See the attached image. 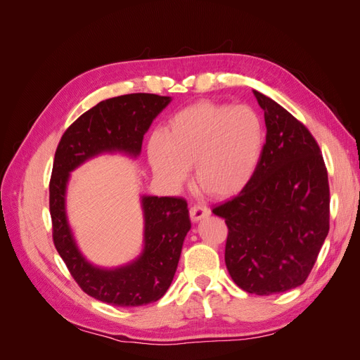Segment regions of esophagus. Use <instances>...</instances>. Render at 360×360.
Instances as JSON below:
<instances>
[{"label": "esophagus", "instance_id": "obj_1", "mask_svg": "<svg viewBox=\"0 0 360 360\" xmlns=\"http://www.w3.org/2000/svg\"><path fill=\"white\" fill-rule=\"evenodd\" d=\"M189 214H191L192 222H198V221L204 219L205 216H209V214H210V210L207 209V207L202 205V204H197V205H192V207H191Z\"/></svg>", "mask_w": 360, "mask_h": 360}]
</instances>
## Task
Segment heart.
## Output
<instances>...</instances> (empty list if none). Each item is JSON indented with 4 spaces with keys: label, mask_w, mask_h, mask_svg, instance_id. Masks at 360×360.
<instances>
[{
    "label": "heart",
    "mask_w": 360,
    "mask_h": 360,
    "mask_svg": "<svg viewBox=\"0 0 360 360\" xmlns=\"http://www.w3.org/2000/svg\"><path fill=\"white\" fill-rule=\"evenodd\" d=\"M264 143L263 120L252 108L204 101L179 111L163 134L151 135L147 155L167 186L180 188L193 167L200 188L226 198L254 179Z\"/></svg>",
    "instance_id": "b5f03b06"
}]
</instances>
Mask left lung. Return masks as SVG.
<instances>
[{
	"label": "left lung",
	"instance_id": "obj_1",
	"mask_svg": "<svg viewBox=\"0 0 360 360\" xmlns=\"http://www.w3.org/2000/svg\"><path fill=\"white\" fill-rule=\"evenodd\" d=\"M266 144L254 179L213 213L228 226L225 264L242 290L269 296L302 285L329 233V180L317 141L254 90Z\"/></svg>",
	"mask_w": 360,
	"mask_h": 360
}]
</instances>
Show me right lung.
I'll return each mask as SVG.
<instances>
[{
    "label": "right lung",
    "mask_w": 360,
    "mask_h": 360,
    "mask_svg": "<svg viewBox=\"0 0 360 360\" xmlns=\"http://www.w3.org/2000/svg\"><path fill=\"white\" fill-rule=\"evenodd\" d=\"M171 102L168 96L134 93L112 97L84 112L64 132L49 183L52 237L73 279L89 296L114 307H141L169 288L191 230L188 202L174 197H141L144 240L141 254L123 266H94L79 250L66 210L70 172L105 153L136 159L153 120Z\"/></svg>",
    "instance_id": "right-lung-1"
}]
</instances>
